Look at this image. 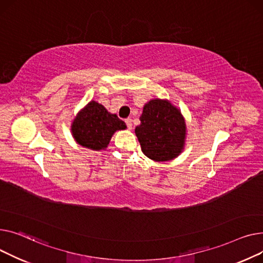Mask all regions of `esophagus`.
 <instances>
[{"label": "esophagus", "mask_w": 263, "mask_h": 263, "mask_svg": "<svg viewBox=\"0 0 263 263\" xmlns=\"http://www.w3.org/2000/svg\"><path fill=\"white\" fill-rule=\"evenodd\" d=\"M125 123H126V126H127L128 129H132V128H133V120H132L130 118L126 119V120H125Z\"/></svg>", "instance_id": "obj_1"}]
</instances>
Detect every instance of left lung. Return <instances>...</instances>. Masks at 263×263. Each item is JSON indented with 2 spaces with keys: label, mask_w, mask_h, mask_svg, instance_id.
<instances>
[{
  "label": "left lung",
  "mask_w": 263,
  "mask_h": 263,
  "mask_svg": "<svg viewBox=\"0 0 263 263\" xmlns=\"http://www.w3.org/2000/svg\"><path fill=\"white\" fill-rule=\"evenodd\" d=\"M140 121L135 133L145 156L155 161H167L179 155L186 124L176 107L164 100H152L143 107Z\"/></svg>",
  "instance_id": "left-lung-1"
}]
</instances>
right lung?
Here are the masks:
<instances>
[{
  "label": "right lung",
  "mask_w": 263,
  "mask_h": 263,
  "mask_svg": "<svg viewBox=\"0 0 263 263\" xmlns=\"http://www.w3.org/2000/svg\"><path fill=\"white\" fill-rule=\"evenodd\" d=\"M125 123L106 108L92 101L77 115L72 124V134L82 146L100 151L107 147L115 132L125 129Z\"/></svg>",
  "instance_id": "add662e5"
}]
</instances>
